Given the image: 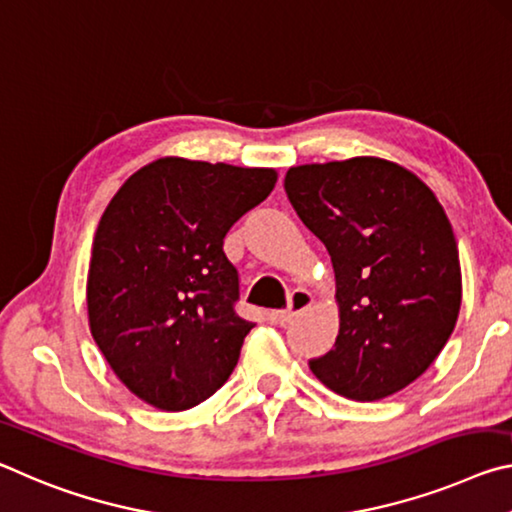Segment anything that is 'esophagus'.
I'll use <instances>...</instances> for the list:
<instances>
[{
	"label": "esophagus",
	"instance_id": "esophagus-1",
	"mask_svg": "<svg viewBox=\"0 0 512 512\" xmlns=\"http://www.w3.org/2000/svg\"><path fill=\"white\" fill-rule=\"evenodd\" d=\"M313 304H315L313 292H308V290H304V288L292 290V292H290V299H288V308H283V311H276V313H274L276 322L286 324V322L292 320V317L299 315L301 311H306V308H311Z\"/></svg>",
	"mask_w": 512,
	"mask_h": 512
}]
</instances>
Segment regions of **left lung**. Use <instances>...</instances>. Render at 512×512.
I'll use <instances>...</instances> for the list:
<instances>
[{"label":"left lung","mask_w":512,"mask_h":512,"mask_svg":"<svg viewBox=\"0 0 512 512\" xmlns=\"http://www.w3.org/2000/svg\"><path fill=\"white\" fill-rule=\"evenodd\" d=\"M283 186L335 272L340 331L313 374L354 401L404 390L447 345L463 299L445 208L417 174L376 156L290 167Z\"/></svg>","instance_id":"8db88e82"}]
</instances>
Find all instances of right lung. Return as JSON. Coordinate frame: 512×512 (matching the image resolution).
<instances>
[{
  "mask_svg": "<svg viewBox=\"0 0 512 512\" xmlns=\"http://www.w3.org/2000/svg\"><path fill=\"white\" fill-rule=\"evenodd\" d=\"M276 183L272 167L165 156L115 192L92 240L88 324L145 404L188 410L229 379L254 322L233 311L224 236Z\"/></svg>",
  "mask_w": 512,
  "mask_h": 512,
  "instance_id": "1",
  "label": "right lung"
}]
</instances>
